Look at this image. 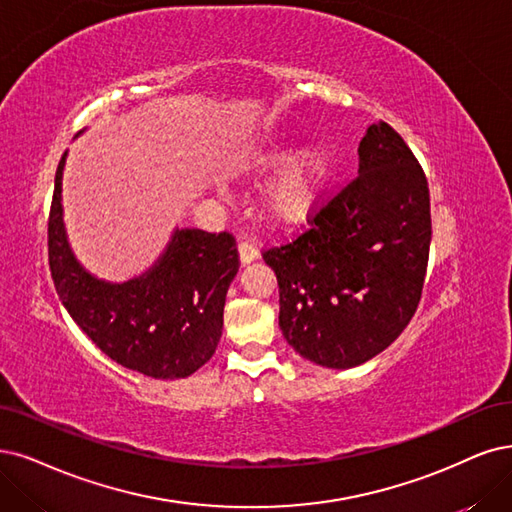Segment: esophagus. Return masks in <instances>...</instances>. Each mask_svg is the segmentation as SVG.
I'll return each instance as SVG.
<instances>
[{
	"mask_svg": "<svg viewBox=\"0 0 512 512\" xmlns=\"http://www.w3.org/2000/svg\"><path fill=\"white\" fill-rule=\"evenodd\" d=\"M238 253H240V261H242V263H251V261H255V259L259 257L257 244H255L253 240H249V238L240 240V244H238Z\"/></svg>",
	"mask_w": 512,
	"mask_h": 512,
	"instance_id": "esophagus-1",
	"label": "esophagus"
}]
</instances>
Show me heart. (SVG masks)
Masks as SVG:
<instances>
[{"label": "heart", "mask_w": 512, "mask_h": 512, "mask_svg": "<svg viewBox=\"0 0 512 512\" xmlns=\"http://www.w3.org/2000/svg\"><path fill=\"white\" fill-rule=\"evenodd\" d=\"M289 149L285 143L270 141L255 149L244 162L246 170H266L287 160ZM329 151L312 143L304 147L276 177L266 192L268 213L280 223H299L312 211L323 192L329 173Z\"/></svg>", "instance_id": "1"}]
</instances>
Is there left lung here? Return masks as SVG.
<instances>
[{
  "label": "left lung",
  "mask_w": 512,
  "mask_h": 512,
  "mask_svg": "<svg viewBox=\"0 0 512 512\" xmlns=\"http://www.w3.org/2000/svg\"><path fill=\"white\" fill-rule=\"evenodd\" d=\"M358 175L314 206L308 227L263 251L282 335L308 361L356 367L386 350L422 299L432 221L424 168L390 124H371Z\"/></svg>",
  "instance_id": "left-lung-1"
}]
</instances>
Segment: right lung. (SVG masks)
I'll use <instances>...</instances> for the list:
<instances>
[{
  "mask_svg": "<svg viewBox=\"0 0 512 512\" xmlns=\"http://www.w3.org/2000/svg\"><path fill=\"white\" fill-rule=\"evenodd\" d=\"M56 168L48 215V263L65 310L111 361L156 380L192 375L215 354L227 287L240 259L230 232L177 230L147 274L124 285L97 280L73 257Z\"/></svg>",
  "mask_w": 512,
  "mask_h": 512,
  "instance_id": "1",
  "label": "right lung"
}]
</instances>
